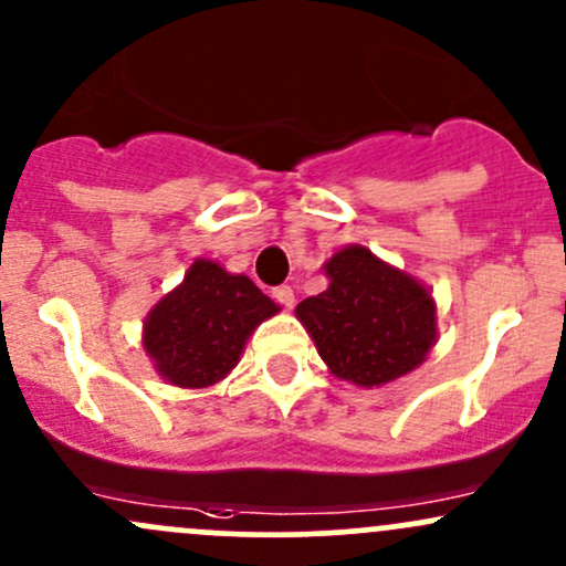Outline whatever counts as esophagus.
Instances as JSON below:
<instances>
[{
  "mask_svg": "<svg viewBox=\"0 0 566 566\" xmlns=\"http://www.w3.org/2000/svg\"><path fill=\"white\" fill-rule=\"evenodd\" d=\"M272 296H275V302H281L283 307H294V289H291V285H277V289H272Z\"/></svg>",
  "mask_w": 566,
  "mask_h": 566,
  "instance_id": "1",
  "label": "esophagus"
}]
</instances>
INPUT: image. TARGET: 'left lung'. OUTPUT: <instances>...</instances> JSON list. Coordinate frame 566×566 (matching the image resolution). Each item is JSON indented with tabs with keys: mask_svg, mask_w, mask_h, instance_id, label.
Wrapping results in <instances>:
<instances>
[{
	"mask_svg": "<svg viewBox=\"0 0 566 566\" xmlns=\"http://www.w3.org/2000/svg\"><path fill=\"white\" fill-rule=\"evenodd\" d=\"M329 289L296 305V318L337 378L373 388L421 367L437 339L429 289L369 248L348 245L324 264Z\"/></svg>",
	"mask_w": 566,
	"mask_h": 566,
	"instance_id": "1",
	"label": "left lung"
}]
</instances>
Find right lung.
I'll list each match as a JSON object with an SVG mask.
<instances>
[{
  "label": "right lung",
  "instance_id": "right-lung-1",
  "mask_svg": "<svg viewBox=\"0 0 566 566\" xmlns=\"http://www.w3.org/2000/svg\"><path fill=\"white\" fill-rule=\"evenodd\" d=\"M277 310L251 277L197 259L184 283L156 302L145 318V354L172 386H216L237 367L253 329Z\"/></svg>",
  "mask_w": 566,
  "mask_h": 566
}]
</instances>
